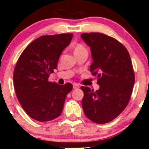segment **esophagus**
<instances>
[{"mask_svg": "<svg viewBox=\"0 0 149 149\" xmlns=\"http://www.w3.org/2000/svg\"><path fill=\"white\" fill-rule=\"evenodd\" d=\"M73 88L74 89H79V88H80V86H79V85L77 84H73Z\"/></svg>", "mask_w": 149, "mask_h": 149, "instance_id": "obj_1", "label": "esophagus"}]
</instances>
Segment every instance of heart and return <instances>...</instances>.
<instances>
[{
	"label": "heart",
	"mask_w": 149,
	"mask_h": 149,
	"mask_svg": "<svg viewBox=\"0 0 149 149\" xmlns=\"http://www.w3.org/2000/svg\"><path fill=\"white\" fill-rule=\"evenodd\" d=\"M86 51V48H84V46L81 44H77V45L75 46L74 48V53H77V52H79V51Z\"/></svg>",
	"instance_id": "heart-1"
}]
</instances>
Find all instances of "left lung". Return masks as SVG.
<instances>
[{"label": "left lung", "instance_id": "8db88e82", "mask_svg": "<svg viewBox=\"0 0 149 149\" xmlns=\"http://www.w3.org/2000/svg\"><path fill=\"white\" fill-rule=\"evenodd\" d=\"M81 36L90 48V72L100 86L96 91L81 86L83 110L91 121L107 123L125 110L131 98L135 81L131 57L125 47L109 36L89 33Z\"/></svg>", "mask_w": 149, "mask_h": 149}]
</instances>
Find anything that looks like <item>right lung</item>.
Segmentation results:
<instances>
[{
	"mask_svg": "<svg viewBox=\"0 0 149 149\" xmlns=\"http://www.w3.org/2000/svg\"><path fill=\"white\" fill-rule=\"evenodd\" d=\"M72 37V33L42 36L24 50L17 61L13 72L15 94L24 110L35 120L48 122L60 116L73 88L69 83L48 81Z\"/></svg>",
	"mask_w": 149,
	"mask_h": 149,
	"instance_id": "1",
	"label": "right lung"
}]
</instances>
